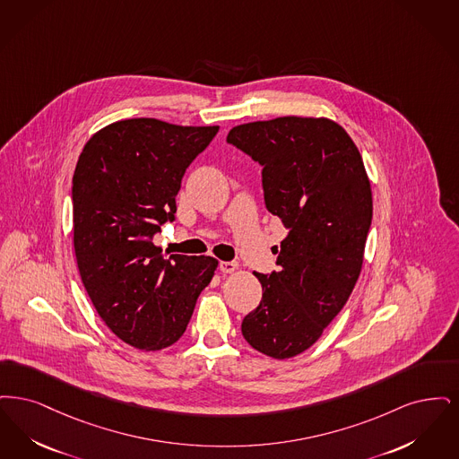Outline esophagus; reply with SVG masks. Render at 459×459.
<instances>
[{"label":"esophagus","mask_w":459,"mask_h":459,"mask_svg":"<svg viewBox=\"0 0 459 459\" xmlns=\"http://www.w3.org/2000/svg\"><path fill=\"white\" fill-rule=\"evenodd\" d=\"M238 269V264L237 262H233V260H230V262H220V271L221 273H226V274H230V273H235Z\"/></svg>","instance_id":"obj_1"}]
</instances>
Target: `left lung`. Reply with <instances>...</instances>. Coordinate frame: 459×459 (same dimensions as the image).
Here are the masks:
<instances>
[{
  "instance_id": "obj_1",
  "label": "left lung",
  "mask_w": 459,
  "mask_h": 459,
  "mask_svg": "<svg viewBox=\"0 0 459 459\" xmlns=\"http://www.w3.org/2000/svg\"><path fill=\"white\" fill-rule=\"evenodd\" d=\"M226 142L262 166L264 202L288 230L259 307L241 334L260 353L291 359L322 336L350 299L372 222V192L357 145L327 118L282 117L230 130Z\"/></svg>"
}]
</instances>
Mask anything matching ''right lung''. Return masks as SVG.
Here are the masks:
<instances>
[{
  "label": "right lung",
  "instance_id": "1",
  "mask_svg": "<svg viewBox=\"0 0 459 459\" xmlns=\"http://www.w3.org/2000/svg\"><path fill=\"white\" fill-rule=\"evenodd\" d=\"M218 130L132 118L100 130L80 154L72 181L80 278L104 324L143 351L183 336L218 267L205 255L168 257L152 241L177 220L181 178Z\"/></svg>",
  "mask_w": 459,
  "mask_h": 459
}]
</instances>
